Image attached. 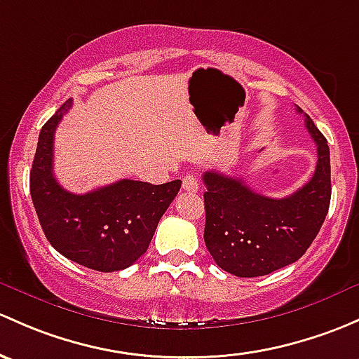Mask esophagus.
I'll use <instances>...</instances> for the list:
<instances>
[{
	"label": "esophagus",
	"instance_id": "esophagus-1",
	"mask_svg": "<svg viewBox=\"0 0 359 359\" xmlns=\"http://www.w3.org/2000/svg\"><path fill=\"white\" fill-rule=\"evenodd\" d=\"M182 189L187 192H198L199 182L194 175H184L182 179Z\"/></svg>",
	"mask_w": 359,
	"mask_h": 359
}]
</instances>
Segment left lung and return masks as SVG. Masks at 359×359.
Segmentation results:
<instances>
[{
	"label": "left lung",
	"mask_w": 359,
	"mask_h": 359,
	"mask_svg": "<svg viewBox=\"0 0 359 359\" xmlns=\"http://www.w3.org/2000/svg\"><path fill=\"white\" fill-rule=\"evenodd\" d=\"M297 113H303L296 107ZM304 126L318 161L308 184L287 198L258 194L243 179L206 172L205 243L222 270L237 277H262L297 262L320 232L330 206V151L313 120Z\"/></svg>",
	"instance_id": "1"
}]
</instances>
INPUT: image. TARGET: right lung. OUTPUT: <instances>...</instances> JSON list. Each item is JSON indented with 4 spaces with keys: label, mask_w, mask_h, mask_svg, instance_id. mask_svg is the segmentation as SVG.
<instances>
[{
    "label": "right lung",
    "mask_w": 359,
    "mask_h": 359,
    "mask_svg": "<svg viewBox=\"0 0 359 359\" xmlns=\"http://www.w3.org/2000/svg\"><path fill=\"white\" fill-rule=\"evenodd\" d=\"M70 107L72 100L65 101L39 132L30 170L34 208L60 255L96 271L123 270L144 255L182 182L153 186L122 179L86 194L63 189L53 175V142Z\"/></svg>",
    "instance_id": "right-lung-1"
}]
</instances>
